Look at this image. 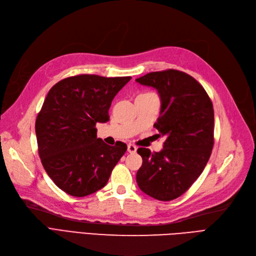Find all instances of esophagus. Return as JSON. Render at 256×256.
Segmentation results:
<instances>
[{
  "label": "esophagus",
  "instance_id": "esophagus-1",
  "mask_svg": "<svg viewBox=\"0 0 256 256\" xmlns=\"http://www.w3.org/2000/svg\"><path fill=\"white\" fill-rule=\"evenodd\" d=\"M128 153H130V154H134V153H136V151H137V146H134V144H128Z\"/></svg>",
  "mask_w": 256,
  "mask_h": 256
}]
</instances>
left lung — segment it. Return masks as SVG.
<instances>
[{
	"label": "left lung",
	"instance_id": "1",
	"mask_svg": "<svg viewBox=\"0 0 256 256\" xmlns=\"http://www.w3.org/2000/svg\"><path fill=\"white\" fill-rule=\"evenodd\" d=\"M139 84L158 89L160 116L154 128L166 137L160 152L139 148L142 166L139 188L156 200L171 201L186 192L200 176L214 146V107L203 86L174 69L146 73Z\"/></svg>",
	"mask_w": 256,
	"mask_h": 256
}]
</instances>
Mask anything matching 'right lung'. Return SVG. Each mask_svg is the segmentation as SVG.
Listing matches in <instances>:
<instances>
[{"instance_id": "add662e5", "label": "right lung", "mask_w": 256, "mask_h": 256, "mask_svg": "<svg viewBox=\"0 0 256 256\" xmlns=\"http://www.w3.org/2000/svg\"><path fill=\"white\" fill-rule=\"evenodd\" d=\"M130 76L78 74L56 83L36 118L38 153L62 190L85 196L103 188L128 146L96 138L98 122L110 120L112 98Z\"/></svg>"}]
</instances>
